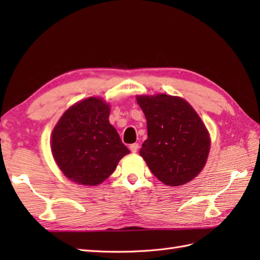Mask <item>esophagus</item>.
I'll use <instances>...</instances> for the list:
<instances>
[{
	"instance_id": "34e87169",
	"label": "esophagus",
	"mask_w": 260,
	"mask_h": 260,
	"mask_svg": "<svg viewBox=\"0 0 260 260\" xmlns=\"http://www.w3.org/2000/svg\"><path fill=\"white\" fill-rule=\"evenodd\" d=\"M139 148H140L139 143H134V144L129 145V150H131L132 153H136L137 151H139Z\"/></svg>"
}]
</instances>
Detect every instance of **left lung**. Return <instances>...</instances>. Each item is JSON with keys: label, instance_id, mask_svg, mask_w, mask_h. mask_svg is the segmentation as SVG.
Returning a JSON list of instances; mask_svg holds the SVG:
<instances>
[{"label": "left lung", "instance_id": "left-lung-1", "mask_svg": "<svg viewBox=\"0 0 260 260\" xmlns=\"http://www.w3.org/2000/svg\"><path fill=\"white\" fill-rule=\"evenodd\" d=\"M147 121L140 151L148 169L169 186L183 185L201 172L210 150L207 127L191 105L175 96H137Z\"/></svg>", "mask_w": 260, "mask_h": 260}]
</instances>
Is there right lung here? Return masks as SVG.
<instances>
[{
	"label": "right lung",
	"mask_w": 260,
	"mask_h": 260,
	"mask_svg": "<svg viewBox=\"0 0 260 260\" xmlns=\"http://www.w3.org/2000/svg\"><path fill=\"white\" fill-rule=\"evenodd\" d=\"M109 105L90 97L73 105L51 135V151L62 173L81 185H98L129 153L109 123Z\"/></svg>",
	"instance_id": "add662e5"
}]
</instances>
